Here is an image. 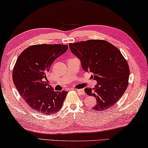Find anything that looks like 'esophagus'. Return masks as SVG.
<instances>
[{
	"label": "esophagus",
	"instance_id": "1",
	"mask_svg": "<svg viewBox=\"0 0 148 148\" xmlns=\"http://www.w3.org/2000/svg\"><path fill=\"white\" fill-rule=\"evenodd\" d=\"M77 92H78L79 94H81V95H84L85 94V92L83 90H81V89H76L75 90Z\"/></svg>",
	"mask_w": 148,
	"mask_h": 148
}]
</instances>
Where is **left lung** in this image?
Returning a JSON list of instances; mask_svg holds the SVG:
<instances>
[{
    "label": "left lung",
    "instance_id": "1",
    "mask_svg": "<svg viewBox=\"0 0 148 148\" xmlns=\"http://www.w3.org/2000/svg\"><path fill=\"white\" fill-rule=\"evenodd\" d=\"M69 48L80 58L82 68L92 72L98 82L94 88H85L88 96L96 98L92 109L104 111L113 106L121 98L128 85L130 68L122 53L109 42L89 40L70 43Z\"/></svg>",
    "mask_w": 148,
    "mask_h": 148
}]
</instances>
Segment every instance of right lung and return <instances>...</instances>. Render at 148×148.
Instances as JSON below:
<instances>
[{
    "instance_id": "obj_1",
    "label": "right lung",
    "mask_w": 148,
    "mask_h": 148,
    "mask_svg": "<svg viewBox=\"0 0 148 148\" xmlns=\"http://www.w3.org/2000/svg\"><path fill=\"white\" fill-rule=\"evenodd\" d=\"M67 45H36L24 50L13 68L12 80L20 95L32 110L45 115L61 109L66 91L55 92L46 75L52 64L68 50Z\"/></svg>"
}]
</instances>
